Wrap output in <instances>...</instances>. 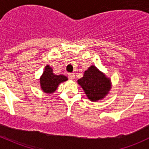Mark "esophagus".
<instances>
[{"instance_id":"obj_1","label":"esophagus","mask_w":149,"mask_h":149,"mask_svg":"<svg viewBox=\"0 0 149 149\" xmlns=\"http://www.w3.org/2000/svg\"><path fill=\"white\" fill-rule=\"evenodd\" d=\"M68 78L70 79V80H73V79H74V73L68 74Z\"/></svg>"}]
</instances>
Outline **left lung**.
<instances>
[{
	"label": "left lung",
	"instance_id": "1",
	"mask_svg": "<svg viewBox=\"0 0 149 149\" xmlns=\"http://www.w3.org/2000/svg\"><path fill=\"white\" fill-rule=\"evenodd\" d=\"M85 94L91 101L103 99L111 89V81L95 65H91L84 72V77L77 80Z\"/></svg>",
	"mask_w": 149,
	"mask_h": 149
}]
</instances>
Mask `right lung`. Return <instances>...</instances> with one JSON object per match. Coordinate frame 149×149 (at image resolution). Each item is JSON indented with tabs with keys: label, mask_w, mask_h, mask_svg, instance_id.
I'll return each mask as SVG.
<instances>
[{
	"label": "right lung",
	"mask_w": 149,
	"mask_h": 149,
	"mask_svg": "<svg viewBox=\"0 0 149 149\" xmlns=\"http://www.w3.org/2000/svg\"><path fill=\"white\" fill-rule=\"evenodd\" d=\"M67 80L68 78L65 75L54 74L51 67H50L49 65H47L40 77V86L43 92L51 94L56 90L59 84L66 81Z\"/></svg>",
	"instance_id": "right-lung-1"
}]
</instances>
